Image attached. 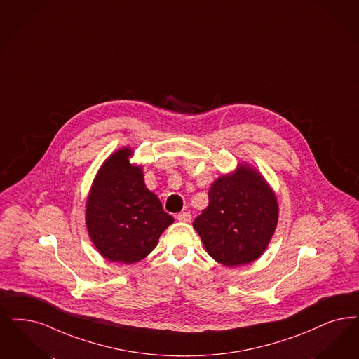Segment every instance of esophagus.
<instances>
[{"label": "esophagus", "mask_w": 359, "mask_h": 359, "mask_svg": "<svg viewBox=\"0 0 359 359\" xmlns=\"http://www.w3.org/2000/svg\"><path fill=\"white\" fill-rule=\"evenodd\" d=\"M177 219L181 221V222H190L191 221V214L189 212H178Z\"/></svg>", "instance_id": "obj_1"}]
</instances>
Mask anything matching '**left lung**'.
Listing matches in <instances>:
<instances>
[{"label":"left lung","mask_w":359,"mask_h":359,"mask_svg":"<svg viewBox=\"0 0 359 359\" xmlns=\"http://www.w3.org/2000/svg\"><path fill=\"white\" fill-rule=\"evenodd\" d=\"M278 201L265 177L249 163L214 180L209 206L194 219L208 254L227 267L258 259L278 224Z\"/></svg>","instance_id":"obj_1"}]
</instances>
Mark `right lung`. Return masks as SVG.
<instances>
[{"label": "right lung", "mask_w": 359, "mask_h": 359, "mask_svg": "<svg viewBox=\"0 0 359 359\" xmlns=\"http://www.w3.org/2000/svg\"><path fill=\"white\" fill-rule=\"evenodd\" d=\"M132 147L110 154L94 177L86 199L85 224L95 249L110 262L144 259L174 218L144 182L141 165L130 163Z\"/></svg>", "instance_id": "add662e5"}]
</instances>
